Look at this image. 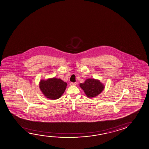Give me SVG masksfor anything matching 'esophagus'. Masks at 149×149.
<instances>
[{"mask_svg": "<svg viewBox=\"0 0 149 149\" xmlns=\"http://www.w3.org/2000/svg\"><path fill=\"white\" fill-rule=\"evenodd\" d=\"M70 85L71 86H76V84H77V83H70Z\"/></svg>", "mask_w": 149, "mask_h": 149, "instance_id": "34e87169", "label": "esophagus"}]
</instances>
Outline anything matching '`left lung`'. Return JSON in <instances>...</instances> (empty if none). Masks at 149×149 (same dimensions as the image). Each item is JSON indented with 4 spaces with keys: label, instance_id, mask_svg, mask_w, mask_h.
Here are the masks:
<instances>
[{
    "label": "left lung",
    "instance_id": "left-lung-1",
    "mask_svg": "<svg viewBox=\"0 0 149 149\" xmlns=\"http://www.w3.org/2000/svg\"><path fill=\"white\" fill-rule=\"evenodd\" d=\"M79 86L90 98L99 95L105 88V86L100 80L92 78L87 79L84 83H80Z\"/></svg>",
    "mask_w": 149,
    "mask_h": 149
}]
</instances>
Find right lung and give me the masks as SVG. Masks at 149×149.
<instances>
[{
  "label": "right lung",
  "mask_w": 149,
  "mask_h": 149,
  "mask_svg": "<svg viewBox=\"0 0 149 149\" xmlns=\"http://www.w3.org/2000/svg\"><path fill=\"white\" fill-rule=\"evenodd\" d=\"M67 84L61 79L49 78L47 80L42 79L39 87L44 95L50 100L60 98L66 89Z\"/></svg>",
  "instance_id": "obj_1"
}]
</instances>
